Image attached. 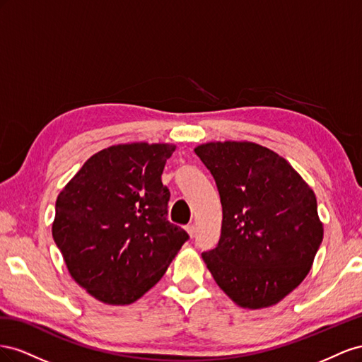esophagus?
<instances>
[{
	"mask_svg": "<svg viewBox=\"0 0 362 362\" xmlns=\"http://www.w3.org/2000/svg\"><path fill=\"white\" fill-rule=\"evenodd\" d=\"M185 229H187V232H188V235L191 236V238H194V235H195V226H194V224H188L187 227H185Z\"/></svg>",
	"mask_w": 362,
	"mask_h": 362,
	"instance_id": "1",
	"label": "esophagus"
}]
</instances>
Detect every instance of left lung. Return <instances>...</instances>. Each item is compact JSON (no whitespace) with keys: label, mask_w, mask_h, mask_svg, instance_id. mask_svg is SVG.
Here are the masks:
<instances>
[{"label":"left lung","mask_w":362,"mask_h":362,"mask_svg":"<svg viewBox=\"0 0 362 362\" xmlns=\"http://www.w3.org/2000/svg\"><path fill=\"white\" fill-rule=\"evenodd\" d=\"M194 151L214 175L223 208L218 245L202 253L214 281L241 308L279 303L303 282L323 241L314 191L259 144L216 141Z\"/></svg>","instance_id":"left-lung-1"}]
</instances>
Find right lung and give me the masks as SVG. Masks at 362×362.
Here are the masks:
<instances>
[{
    "label": "right lung",
    "instance_id": "obj_1",
    "mask_svg": "<svg viewBox=\"0 0 362 362\" xmlns=\"http://www.w3.org/2000/svg\"><path fill=\"white\" fill-rule=\"evenodd\" d=\"M174 144H118L90 156L56 200L53 238L97 300L130 305L156 285L188 233L167 220L162 171Z\"/></svg>",
    "mask_w": 362,
    "mask_h": 362
}]
</instances>
